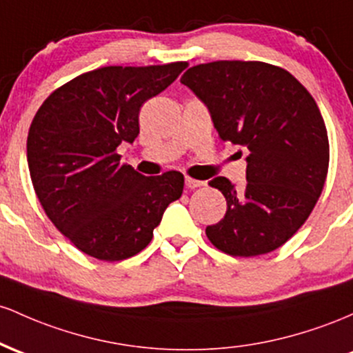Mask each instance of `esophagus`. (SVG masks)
Returning <instances> with one entry per match:
<instances>
[{
    "mask_svg": "<svg viewBox=\"0 0 353 353\" xmlns=\"http://www.w3.org/2000/svg\"><path fill=\"white\" fill-rule=\"evenodd\" d=\"M185 185H187V188L193 190V188H200V187H203L205 181H201V180H195V178H190V176H187V178H185Z\"/></svg>",
    "mask_w": 353,
    "mask_h": 353,
    "instance_id": "1",
    "label": "esophagus"
}]
</instances>
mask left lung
Segmentation results:
<instances>
[{
	"label": "left lung",
	"instance_id": "left-lung-1",
	"mask_svg": "<svg viewBox=\"0 0 353 353\" xmlns=\"http://www.w3.org/2000/svg\"><path fill=\"white\" fill-rule=\"evenodd\" d=\"M180 81L207 106L221 140L247 152L245 188L225 176L210 181L227 213L205 230L208 240L233 256L276 250L305 223L325 183L328 137L315 100L294 74L262 61L205 63Z\"/></svg>",
	"mask_w": 353,
	"mask_h": 353
}]
</instances>
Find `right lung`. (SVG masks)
<instances>
[{
    "label": "right lung",
    "mask_w": 353,
    "mask_h": 353,
    "mask_svg": "<svg viewBox=\"0 0 353 353\" xmlns=\"http://www.w3.org/2000/svg\"><path fill=\"white\" fill-rule=\"evenodd\" d=\"M187 63L105 66L77 77L39 106L26 141L28 168L48 219L78 250L106 262L130 259L153 239L183 175L145 176L117 148L140 133L143 103Z\"/></svg>",
    "instance_id": "right-lung-1"
}]
</instances>
